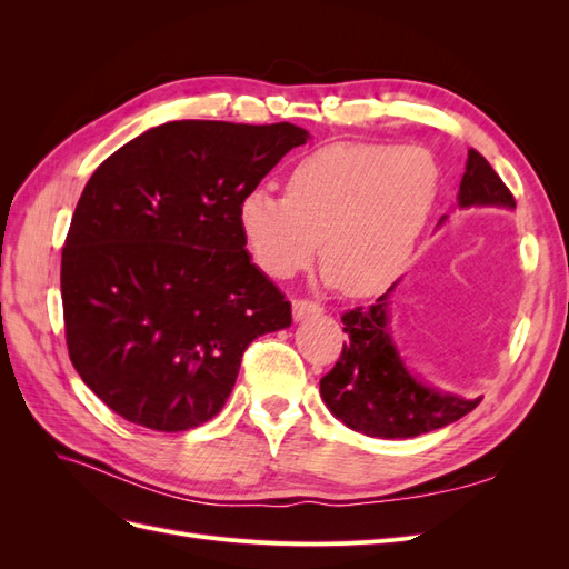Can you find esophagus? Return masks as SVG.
Here are the masks:
<instances>
[{"instance_id":"34e87169","label":"esophagus","mask_w":569,"mask_h":569,"mask_svg":"<svg viewBox=\"0 0 569 569\" xmlns=\"http://www.w3.org/2000/svg\"><path fill=\"white\" fill-rule=\"evenodd\" d=\"M320 313H322V308L313 301H306V299L291 301V316H295V320H303V318L320 316Z\"/></svg>"}]
</instances>
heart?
<instances>
[{"label":"heart","instance_id":"heart-1","mask_svg":"<svg viewBox=\"0 0 569 569\" xmlns=\"http://www.w3.org/2000/svg\"><path fill=\"white\" fill-rule=\"evenodd\" d=\"M439 163L418 144L343 142L306 153L284 197L253 187L237 226L253 263L287 280L308 268L322 239L325 278L368 297L406 268L439 197Z\"/></svg>","mask_w":569,"mask_h":569}]
</instances>
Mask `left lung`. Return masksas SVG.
<instances>
[{
  "label": "left lung",
  "instance_id": "left-lung-1",
  "mask_svg": "<svg viewBox=\"0 0 569 569\" xmlns=\"http://www.w3.org/2000/svg\"><path fill=\"white\" fill-rule=\"evenodd\" d=\"M456 209H515V199L489 161L468 151ZM449 216H441L443 228ZM396 280L372 306L343 313V351L320 380V396L337 420L366 437L410 439L468 416L481 401L441 391L412 370L393 339L391 295Z\"/></svg>",
  "mask_w": 569,
  "mask_h": 569
}]
</instances>
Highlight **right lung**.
<instances>
[{
  "instance_id": "1",
  "label": "right lung",
  "mask_w": 569,
  "mask_h": 569,
  "mask_svg": "<svg viewBox=\"0 0 569 569\" xmlns=\"http://www.w3.org/2000/svg\"><path fill=\"white\" fill-rule=\"evenodd\" d=\"M308 140L291 123L170 120L84 184L61 256L66 343L120 418L157 432L209 422L249 343L291 325L244 249L237 206Z\"/></svg>"
}]
</instances>
